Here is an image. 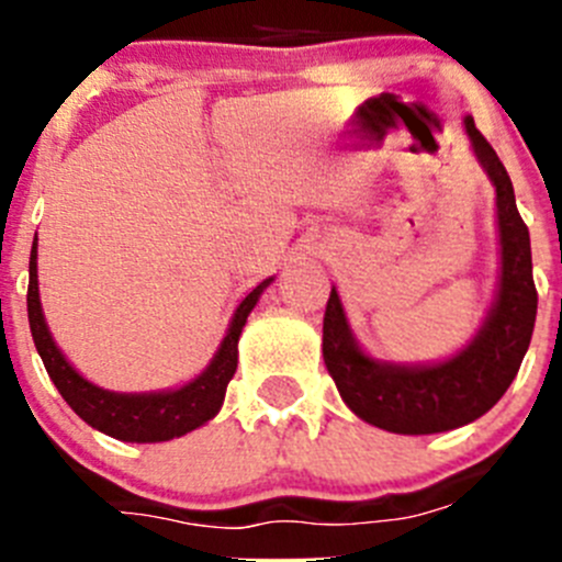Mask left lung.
<instances>
[{
  "instance_id": "8db88e82",
  "label": "left lung",
  "mask_w": 562,
  "mask_h": 562,
  "mask_svg": "<svg viewBox=\"0 0 562 562\" xmlns=\"http://www.w3.org/2000/svg\"><path fill=\"white\" fill-rule=\"evenodd\" d=\"M464 130L495 187L501 234L497 293L479 334L438 364H391L359 348L334 288L323 315V361L339 396L356 416L386 432H449L484 416L517 378L536 326L530 234L517 212L512 179L470 116H464Z\"/></svg>"
}]
</instances>
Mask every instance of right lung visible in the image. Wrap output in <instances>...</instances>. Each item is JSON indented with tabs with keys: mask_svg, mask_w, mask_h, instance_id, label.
Returning <instances> with one entry per match:
<instances>
[{
	"mask_svg": "<svg viewBox=\"0 0 562 562\" xmlns=\"http://www.w3.org/2000/svg\"><path fill=\"white\" fill-rule=\"evenodd\" d=\"M269 280L255 285L247 293L245 302L236 307L225 339L220 342L217 353L209 361L206 370L195 381L171 391H149V394H119L89 383L87 378L78 375L76 367L65 359L56 348L54 337L45 323L43 307H40L37 291V239L30 255V293H26V313H30V328L35 348L43 359L45 372L65 396L67 405L100 432L111 438L124 440V443H162V440L181 438L192 429L203 427L209 418L217 416L223 407L225 389L234 378L236 364H239V337L245 328L247 315L258 304L260 293L269 288Z\"/></svg>",
	"mask_w": 562,
	"mask_h": 562,
	"instance_id": "obj_1",
	"label": "right lung"
}]
</instances>
